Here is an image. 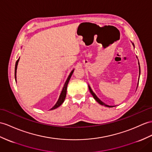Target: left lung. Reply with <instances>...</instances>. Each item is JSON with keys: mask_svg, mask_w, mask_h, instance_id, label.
<instances>
[{"mask_svg": "<svg viewBox=\"0 0 152 152\" xmlns=\"http://www.w3.org/2000/svg\"><path fill=\"white\" fill-rule=\"evenodd\" d=\"M132 44H133V46H134V43H132ZM138 64H139V80H138V83H137V86H138V84H139V77H140V64H139V61H138ZM88 88H89V90H90V93H91V94L93 95V97H94V99L96 101H97L98 103H99L100 104H101V105H103V106H106V107H109V108H111V107H113V106H109V105H107V104H106L104 102H103L102 101H101V100H100L98 97H97V96L95 94V93L93 91V90H91V87H90V85L88 84Z\"/></svg>", "mask_w": 152, "mask_h": 152, "instance_id": "obj_1", "label": "left lung"}]
</instances>
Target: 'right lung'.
<instances>
[{
    "label": "right lung",
    "instance_id": "1",
    "mask_svg": "<svg viewBox=\"0 0 152 152\" xmlns=\"http://www.w3.org/2000/svg\"><path fill=\"white\" fill-rule=\"evenodd\" d=\"M18 61H19V58H18V59L16 63H15V81H17V66H18ZM73 72H74V69L73 70H72V72H70L69 75H68L67 79H66V82H65V83L64 84L63 88H62V91H61V93L60 94V96H59L57 102H56V104H55L50 110H55V109L57 108L58 107L60 106L62 104V103L64 102V100H65V98H66V91H67L68 84L69 83L70 78H71V77L72 75Z\"/></svg>",
    "mask_w": 152,
    "mask_h": 152
}]
</instances>
